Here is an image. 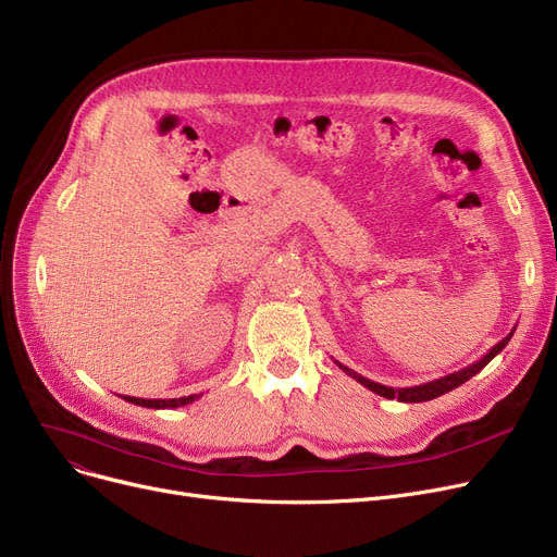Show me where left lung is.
Listing matches in <instances>:
<instances>
[{"instance_id": "obj_1", "label": "left lung", "mask_w": 557, "mask_h": 557, "mask_svg": "<svg viewBox=\"0 0 557 557\" xmlns=\"http://www.w3.org/2000/svg\"><path fill=\"white\" fill-rule=\"evenodd\" d=\"M512 334H515V327H512V332H510L506 338H502L499 343H496L487 355H483V357H481L479 361H474L472 366H467V368H462V370H458V372H451V374H445V376H441V379H433V382H426V384H420V386H411V388H391V386H384V384H376V382H370V379H366L363 374H359V372H355V370H349L347 366H343V363H338V361H334V363H336L338 368H343V372H347L349 376L357 379V382H359L361 386H366L368 391H372V393H376V395H382V397H386V399H397V401H406V404H416V401H429V399L441 397V395H445V393L458 388L460 384H465L467 379H472L476 372H481L496 355L502 352V349L508 345V341L512 338Z\"/></svg>"}]
</instances>
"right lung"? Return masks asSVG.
I'll use <instances>...</instances> for the list:
<instances>
[{
  "instance_id": "right-lung-1",
  "label": "right lung",
  "mask_w": 557,
  "mask_h": 557,
  "mask_svg": "<svg viewBox=\"0 0 557 557\" xmlns=\"http://www.w3.org/2000/svg\"><path fill=\"white\" fill-rule=\"evenodd\" d=\"M122 397L131 404L146 406V408H178V406L196 401L200 395H187V397H178V399H144V397H126V395H122Z\"/></svg>"
}]
</instances>
